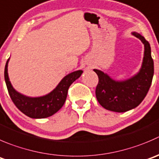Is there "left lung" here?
I'll list each match as a JSON object with an SVG mask.
<instances>
[{"instance_id": "obj_1", "label": "left lung", "mask_w": 159, "mask_h": 159, "mask_svg": "<svg viewBox=\"0 0 159 159\" xmlns=\"http://www.w3.org/2000/svg\"><path fill=\"white\" fill-rule=\"evenodd\" d=\"M133 35L144 45L142 67L137 75L124 81H116L101 70L94 69L98 77L95 95L102 107L113 112H124L137 107L145 98L152 82L154 61L151 47L145 39L137 32Z\"/></svg>"}]
</instances>
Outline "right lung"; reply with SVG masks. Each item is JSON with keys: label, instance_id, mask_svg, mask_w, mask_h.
<instances>
[{"label": "right lung", "instance_id": "obj_1", "mask_svg": "<svg viewBox=\"0 0 159 159\" xmlns=\"http://www.w3.org/2000/svg\"><path fill=\"white\" fill-rule=\"evenodd\" d=\"M8 60L4 68V79L9 95L16 107L31 118H46L56 113L64 106L70 85L82 74V70L72 72L64 77L50 94L38 98H29L17 92L12 87L7 75Z\"/></svg>", "mask_w": 159, "mask_h": 159}]
</instances>
